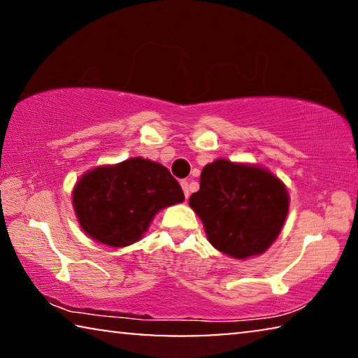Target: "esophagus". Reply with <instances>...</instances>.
<instances>
[{
  "mask_svg": "<svg viewBox=\"0 0 358 358\" xmlns=\"http://www.w3.org/2000/svg\"><path fill=\"white\" fill-rule=\"evenodd\" d=\"M181 188H183L185 197H186V199H188V197H189V185H188V181H186V180L181 181Z\"/></svg>",
  "mask_w": 358,
  "mask_h": 358,
  "instance_id": "34e87169",
  "label": "esophagus"
}]
</instances>
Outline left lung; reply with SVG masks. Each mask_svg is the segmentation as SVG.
<instances>
[{
	"label": "left lung",
	"instance_id": "8db88e82",
	"mask_svg": "<svg viewBox=\"0 0 358 358\" xmlns=\"http://www.w3.org/2000/svg\"><path fill=\"white\" fill-rule=\"evenodd\" d=\"M189 206L210 244L233 259L264 254L285 225L289 194L282 181L259 165L217 159L201 173Z\"/></svg>",
	"mask_w": 358,
	"mask_h": 358
}]
</instances>
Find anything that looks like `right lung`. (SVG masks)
<instances>
[{"instance_id": "right-lung-1", "label": "right lung", "mask_w": 358, "mask_h": 358, "mask_svg": "<svg viewBox=\"0 0 358 358\" xmlns=\"http://www.w3.org/2000/svg\"><path fill=\"white\" fill-rule=\"evenodd\" d=\"M183 201L181 186L169 169L143 157L90 170L72 193L80 227L110 248L140 241L159 210Z\"/></svg>"}]
</instances>
